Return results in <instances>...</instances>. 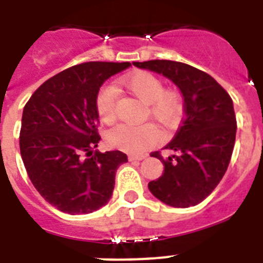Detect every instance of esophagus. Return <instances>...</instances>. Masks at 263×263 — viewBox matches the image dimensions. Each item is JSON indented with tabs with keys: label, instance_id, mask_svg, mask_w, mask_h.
I'll use <instances>...</instances> for the list:
<instances>
[{
	"label": "esophagus",
	"instance_id": "obj_1",
	"mask_svg": "<svg viewBox=\"0 0 263 263\" xmlns=\"http://www.w3.org/2000/svg\"><path fill=\"white\" fill-rule=\"evenodd\" d=\"M145 155H129L130 162H136V160H142L145 159Z\"/></svg>",
	"mask_w": 263,
	"mask_h": 263
}]
</instances>
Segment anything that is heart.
Wrapping results in <instances>:
<instances>
[{
    "label": "heart",
    "mask_w": 263,
    "mask_h": 263,
    "mask_svg": "<svg viewBox=\"0 0 263 263\" xmlns=\"http://www.w3.org/2000/svg\"><path fill=\"white\" fill-rule=\"evenodd\" d=\"M122 85L143 104L148 105V115L166 125L173 126L178 122L182 113V101L174 90H164L159 78L148 72H138L121 80ZM116 99L117 89L115 85L106 84L100 88L96 96V110L100 120L110 124L116 118ZM160 134L152 124L127 125L120 124L108 130L105 139L110 147L122 152L139 154L154 146L159 141Z\"/></svg>",
    "instance_id": "1"
}]
</instances>
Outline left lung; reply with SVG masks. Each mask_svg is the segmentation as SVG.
<instances>
[{"label":"left lung","mask_w":263,"mask_h":263,"mask_svg":"<svg viewBox=\"0 0 263 263\" xmlns=\"http://www.w3.org/2000/svg\"><path fill=\"white\" fill-rule=\"evenodd\" d=\"M134 66L159 73L179 88L184 100V120L164 148L175 152L164 159L163 174L148 183L158 200L175 208L201 203L220 183L231 162L237 122L227 90L205 72L173 60L134 62Z\"/></svg>","instance_id":"left-lung-1"}]
</instances>
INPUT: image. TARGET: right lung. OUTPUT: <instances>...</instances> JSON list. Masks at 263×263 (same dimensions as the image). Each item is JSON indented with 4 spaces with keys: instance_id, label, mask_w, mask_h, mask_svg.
Instances as JSON below:
<instances>
[{
    "instance_id": "add662e5",
    "label": "right lung",
    "mask_w": 263,
    "mask_h": 263,
    "mask_svg": "<svg viewBox=\"0 0 263 263\" xmlns=\"http://www.w3.org/2000/svg\"><path fill=\"white\" fill-rule=\"evenodd\" d=\"M129 62H89L45 81L23 108L20 148L27 175L47 203L69 215L100 210L110 200L122 152L100 153L96 96Z\"/></svg>"
}]
</instances>
